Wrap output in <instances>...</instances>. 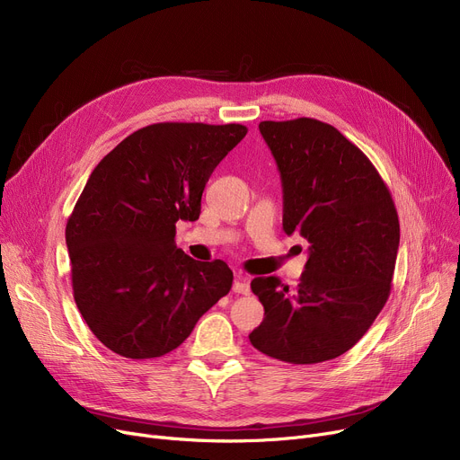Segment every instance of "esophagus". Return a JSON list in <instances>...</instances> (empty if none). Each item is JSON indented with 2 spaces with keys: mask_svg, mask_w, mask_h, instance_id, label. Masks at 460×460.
Listing matches in <instances>:
<instances>
[{
  "mask_svg": "<svg viewBox=\"0 0 460 460\" xmlns=\"http://www.w3.org/2000/svg\"><path fill=\"white\" fill-rule=\"evenodd\" d=\"M233 293L236 295H250V279L243 274H238L233 283Z\"/></svg>",
  "mask_w": 460,
  "mask_h": 460,
  "instance_id": "34e87169",
  "label": "esophagus"
}]
</instances>
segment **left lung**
Instances as JSON below:
<instances>
[{"mask_svg":"<svg viewBox=\"0 0 460 460\" xmlns=\"http://www.w3.org/2000/svg\"><path fill=\"white\" fill-rule=\"evenodd\" d=\"M259 130L278 164L283 231L309 243L295 291L279 278H255L264 307L252 345L287 364L309 366L352 349L392 291L399 216L371 160L317 119L262 120Z\"/></svg>","mask_w":460,"mask_h":460,"instance_id":"8db88e82","label":"left lung"}]
</instances>
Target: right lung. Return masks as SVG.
I'll return each mask as SVG.
<instances>
[{
	"label": "right lung",
	"instance_id": "obj_1",
	"mask_svg": "<svg viewBox=\"0 0 460 460\" xmlns=\"http://www.w3.org/2000/svg\"><path fill=\"white\" fill-rule=\"evenodd\" d=\"M244 125L156 123L108 153L68 216L72 293L104 347L132 359L175 350L217 300L233 272L175 244V224L196 222L216 165Z\"/></svg>",
	"mask_w": 460,
	"mask_h": 460
}]
</instances>
